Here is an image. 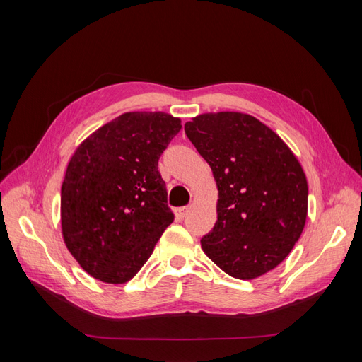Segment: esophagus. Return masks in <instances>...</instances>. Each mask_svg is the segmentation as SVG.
<instances>
[{
  "mask_svg": "<svg viewBox=\"0 0 362 362\" xmlns=\"http://www.w3.org/2000/svg\"><path fill=\"white\" fill-rule=\"evenodd\" d=\"M187 211H189V206H180V208H177V210H175V216H177L178 221H182L185 214H187Z\"/></svg>",
  "mask_w": 362,
  "mask_h": 362,
  "instance_id": "esophagus-1",
  "label": "esophagus"
}]
</instances>
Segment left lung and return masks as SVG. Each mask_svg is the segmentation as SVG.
I'll use <instances>...</instances> for the list:
<instances>
[{
  "instance_id": "obj_1",
  "label": "left lung",
  "mask_w": 362,
  "mask_h": 362,
  "mask_svg": "<svg viewBox=\"0 0 362 362\" xmlns=\"http://www.w3.org/2000/svg\"><path fill=\"white\" fill-rule=\"evenodd\" d=\"M184 131L210 164L218 190L217 222L201 238L202 250L237 279L275 269L299 240L308 213L300 163L250 115L205 113Z\"/></svg>"
}]
</instances>
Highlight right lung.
Segmentation results:
<instances>
[{"label": "right lung", "instance_id": "right-lung-1", "mask_svg": "<svg viewBox=\"0 0 362 362\" xmlns=\"http://www.w3.org/2000/svg\"><path fill=\"white\" fill-rule=\"evenodd\" d=\"M181 120L163 112L117 116L76 148L62 184L64 245L90 276L124 284L172 222L158 160Z\"/></svg>", "mask_w": 362, "mask_h": 362}]
</instances>
